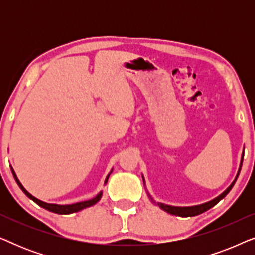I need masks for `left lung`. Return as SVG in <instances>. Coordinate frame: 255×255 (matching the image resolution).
Returning <instances> with one entry per match:
<instances>
[{"label":"left lung","instance_id":"left-lung-1","mask_svg":"<svg viewBox=\"0 0 255 255\" xmlns=\"http://www.w3.org/2000/svg\"><path fill=\"white\" fill-rule=\"evenodd\" d=\"M243 158H244V154H243ZM243 158H242V162H240V167H239V170H238V174H237L236 176V180L233 181L231 186H230L228 189H226L224 193L219 195L218 197H216L215 200H212L210 202H208V203H204V204H201V205H196V207H187V208H180V207H172V205H166V204H162V203H158L159 208L162 209V210H165L166 212H168L170 215H175V216H181V217H193V216H196V215H200L202 212L209 210V209L214 207L215 204H217L219 201L223 200L226 195L230 193V190L232 189V187L235 186L237 179H238L239 176V173H240V169H242V165H243Z\"/></svg>","mask_w":255,"mask_h":255}]
</instances>
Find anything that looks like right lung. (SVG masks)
I'll return each mask as SVG.
<instances>
[{
    "label": "right lung",
    "instance_id": "1",
    "mask_svg": "<svg viewBox=\"0 0 255 255\" xmlns=\"http://www.w3.org/2000/svg\"><path fill=\"white\" fill-rule=\"evenodd\" d=\"M11 172H12V174H13V177H15V180H16L17 184H18L20 189L23 190V193L25 194L27 197L31 198V200H32L33 202H36V203H37L38 205H39V207L44 208V209H46V210H48V211L55 212V214H60V215H67V214H73V212L80 211V210H82V209H85V208H88V207H92V205H94V204H95V203H97V202L100 201L101 196H102V193H100L99 195H96L95 197L92 198V200H89V201H85V202H79V203H75V204H68V205H59V204H50V203H45V202H43V201H39V200H38V198L33 197L32 195L27 193V191L25 190V188H24V187L22 186V183H20L19 181H18V179H17V176H16L15 172H13V169H11ZM109 175H110V174H109ZM109 175L107 176V179H106V182H104V183H107L108 179H109Z\"/></svg>",
    "mask_w": 255,
    "mask_h": 255
}]
</instances>
